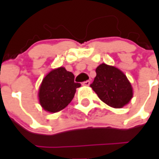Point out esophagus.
<instances>
[{
	"mask_svg": "<svg viewBox=\"0 0 159 159\" xmlns=\"http://www.w3.org/2000/svg\"><path fill=\"white\" fill-rule=\"evenodd\" d=\"M90 83H91V82H90L89 80H87V81H85L84 82H82V86H89Z\"/></svg>",
	"mask_w": 159,
	"mask_h": 159,
	"instance_id": "esophagus-1",
	"label": "esophagus"
}]
</instances>
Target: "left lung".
<instances>
[{"label": "left lung", "instance_id": "8db88e82", "mask_svg": "<svg viewBox=\"0 0 159 159\" xmlns=\"http://www.w3.org/2000/svg\"><path fill=\"white\" fill-rule=\"evenodd\" d=\"M96 72L91 87L102 102L114 108H121L128 104L133 97V89L123 72L102 63L97 67Z\"/></svg>", "mask_w": 159, "mask_h": 159}]
</instances>
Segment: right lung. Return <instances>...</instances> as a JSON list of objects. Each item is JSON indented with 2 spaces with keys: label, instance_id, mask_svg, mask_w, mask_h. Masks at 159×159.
Segmentation results:
<instances>
[{
  "label": "right lung",
  "instance_id": "right-lung-1",
  "mask_svg": "<svg viewBox=\"0 0 159 159\" xmlns=\"http://www.w3.org/2000/svg\"><path fill=\"white\" fill-rule=\"evenodd\" d=\"M81 87L74 82V75L64 67L52 70L42 81L39 100L45 111L55 113L64 109L74 97L76 89Z\"/></svg>",
  "mask_w": 159,
  "mask_h": 159
}]
</instances>
